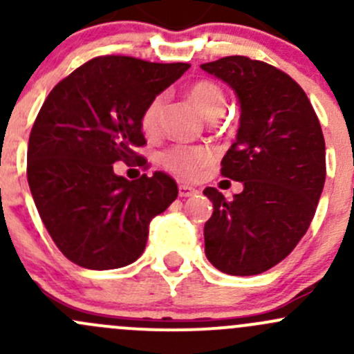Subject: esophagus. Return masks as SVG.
Returning <instances> with one entry per match:
<instances>
[{
    "label": "esophagus",
    "instance_id": "34e87169",
    "mask_svg": "<svg viewBox=\"0 0 354 354\" xmlns=\"http://www.w3.org/2000/svg\"><path fill=\"white\" fill-rule=\"evenodd\" d=\"M178 194H180V197L187 198L197 195V190H195L194 187H190V185H180V187H178Z\"/></svg>",
    "mask_w": 354,
    "mask_h": 354
}]
</instances>
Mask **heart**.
<instances>
[{"label": "heart", "instance_id": "heart-1", "mask_svg": "<svg viewBox=\"0 0 354 354\" xmlns=\"http://www.w3.org/2000/svg\"><path fill=\"white\" fill-rule=\"evenodd\" d=\"M188 97L194 102L195 108L205 118H217L223 114L226 108V95L219 84L212 80H198L188 91ZM164 95L159 94L151 99L145 106L140 116L142 130L145 133H156L159 130L160 114H162ZM212 152L205 147H188V145H174L164 152L160 160L169 171L176 173L178 176L194 178L200 173V169L212 162Z\"/></svg>", "mask_w": 354, "mask_h": 354}]
</instances>
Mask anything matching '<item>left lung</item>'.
<instances>
[{"instance_id":"8db88e82","label":"left lung","mask_w":354,"mask_h":354,"mask_svg":"<svg viewBox=\"0 0 354 354\" xmlns=\"http://www.w3.org/2000/svg\"><path fill=\"white\" fill-rule=\"evenodd\" d=\"M200 68L233 88L241 111L221 173L243 192L227 202L216 188L203 190L214 207L205 255L221 272L255 276L286 259L315 216L326 183L322 128L303 88L277 68L246 56Z\"/></svg>"}]
</instances>
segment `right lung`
I'll return each mask as SVG.
<instances>
[{"label":"right lung","mask_w":354,"mask_h":354,"mask_svg":"<svg viewBox=\"0 0 354 354\" xmlns=\"http://www.w3.org/2000/svg\"><path fill=\"white\" fill-rule=\"evenodd\" d=\"M188 63L101 56L59 82L39 111L27 180L46 230L63 255L92 270L120 269L144 253L149 224L178 197L162 171L128 181L116 160L145 159L140 116Z\"/></svg>","instance_id":"obj_1"}]
</instances>
